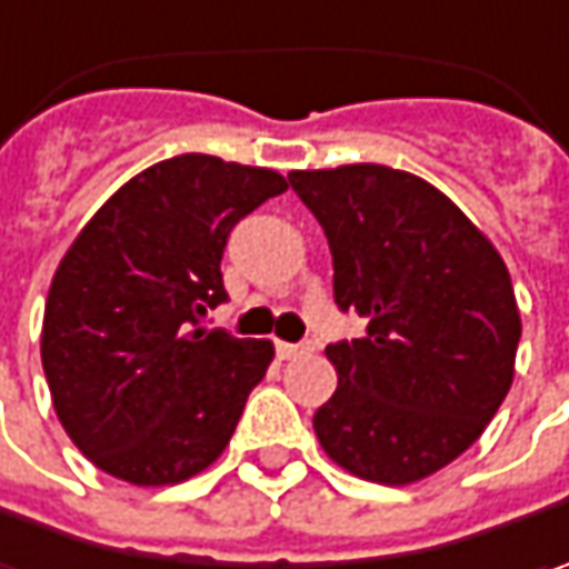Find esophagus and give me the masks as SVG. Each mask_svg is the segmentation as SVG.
Here are the masks:
<instances>
[{"mask_svg":"<svg viewBox=\"0 0 569 569\" xmlns=\"http://www.w3.org/2000/svg\"><path fill=\"white\" fill-rule=\"evenodd\" d=\"M311 353L309 343H286V340H277V357L280 359H296Z\"/></svg>","mask_w":569,"mask_h":569,"instance_id":"obj_1","label":"esophagus"}]
</instances>
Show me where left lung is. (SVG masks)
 I'll return each instance as SVG.
<instances>
[{
    "label": "left lung",
    "instance_id": "1",
    "mask_svg": "<svg viewBox=\"0 0 569 569\" xmlns=\"http://www.w3.org/2000/svg\"><path fill=\"white\" fill-rule=\"evenodd\" d=\"M333 258V302L366 337L325 353L337 391L321 449L362 481L405 487L456 461L493 420L522 337L503 258L423 178L385 164L289 171Z\"/></svg>",
    "mask_w": 569,
    "mask_h": 569
}]
</instances>
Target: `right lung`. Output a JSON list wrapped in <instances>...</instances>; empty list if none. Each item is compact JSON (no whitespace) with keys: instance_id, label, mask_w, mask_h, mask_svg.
I'll list each match as a JSON object with an SVG mask.
<instances>
[{"instance_id":"obj_1","label":"right lung","mask_w":569,"mask_h":569,"mask_svg":"<svg viewBox=\"0 0 569 569\" xmlns=\"http://www.w3.org/2000/svg\"><path fill=\"white\" fill-rule=\"evenodd\" d=\"M286 178L216 156L164 159L120 187L60 260L40 362L79 452L137 487L181 483L229 446L273 343L207 331L222 251Z\"/></svg>"}]
</instances>
